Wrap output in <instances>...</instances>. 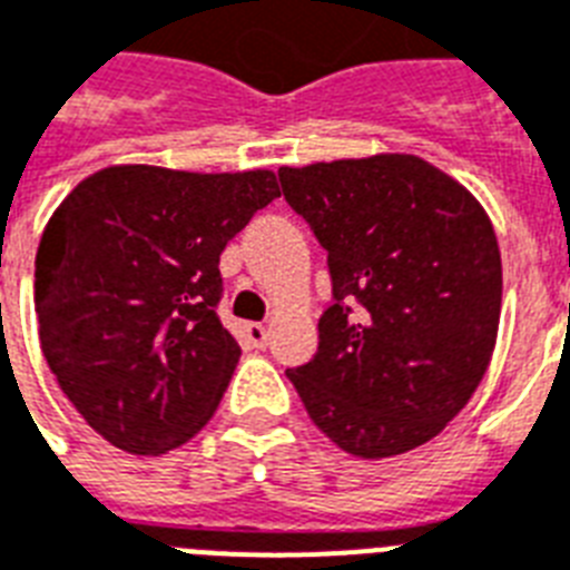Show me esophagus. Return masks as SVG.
<instances>
[{"label": "esophagus", "instance_id": "34e87169", "mask_svg": "<svg viewBox=\"0 0 570 570\" xmlns=\"http://www.w3.org/2000/svg\"><path fill=\"white\" fill-rule=\"evenodd\" d=\"M244 335H247V341L256 350L267 347V330H264L262 323H247V326H244Z\"/></svg>", "mask_w": 570, "mask_h": 570}]
</instances>
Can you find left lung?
Segmentation results:
<instances>
[{"label": "left lung", "instance_id": "8db88e82", "mask_svg": "<svg viewBox=\"0 0 570 570\" xmlns=\"http://www.w3.org/2000/svg\"><path fill=\"white\" fill-rule=\"evenodd\" d=\"M279 185L332 279L317 353L285 376L314 426L353 456L421 448L491 362L503 271L489 214L417 156L279 167Z\"/></svg>", "mask_w": 570, "mask_h": 570}]
</instances>
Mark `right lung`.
<instances>
[{
	"label": "right lung",
	"mask_w": 570,
	"mask_h": 570,
	"mask_svg": "<svg viewBox=\"0 0 570 570\" xmlns=\"http://www.w3.org/2000/svg\"><path fill=\"white\" fill-rule=\"evenodd\" d=\"M276 197L271 170L126 164L52 214L35 258L40 347L114 448L158 456L212 421L240 356L217 314L220 253Z\"/></svg>",
	"instance_id": "1"
}]
</instances>
